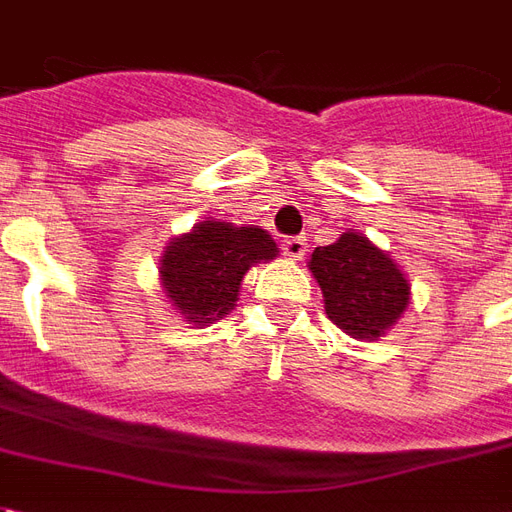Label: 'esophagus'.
Instances as JSON below:
<instances>
[{"label": "esophagus", "instance_id": "obj_1", "mask_svg": "<svg viewBox=\"0 0 512 512\" xmlns=\"http://www.w3.org/2000/svg\"><path fill=\"white\" fill-rule=\"evenodd\" d=\"M307 238L304 235H290V238H285L282 241V252L288 257H293V260H301V257L307 255Z\"/></svg>", "mask_w": 512, "mask_h": 512}]
</instances>
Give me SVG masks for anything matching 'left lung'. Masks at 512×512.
<instances>
[{"label":"left lung","instance_id":"left-lung-1","mask_svg":"<svg viewBox=\"0 0 512 512\" xmlns=\"http://www.w3.org/2000/svg\"><path fill=\"white\" fill-rule=\"evenodd\" d=\"M310 271L323 290L329 321L354 340L384 337L411 299L406 274L362 233L348 230L334 244L315 246Z\"/></svg>","mask_w":512,"mask_h":512}]
</instances>
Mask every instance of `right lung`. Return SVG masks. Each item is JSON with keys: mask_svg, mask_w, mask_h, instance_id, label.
<instances>
[{"mask_svg": "<svg viewBox=\"0 0 512 512\" xmlns=\"http://www.w3.org/2000/svg\"><path fill=\"white\" fill-rule=\"evenodd\" d=\"M277 252L274 238L255 224L208 219L169 241L158 274L172 307L191 326H205L233 310L246 271Z\"/></svg>", "mask_w": 512, "mask_h": 512, "instance_id": "obj_1", "label": "right lung"}]
</instances>
